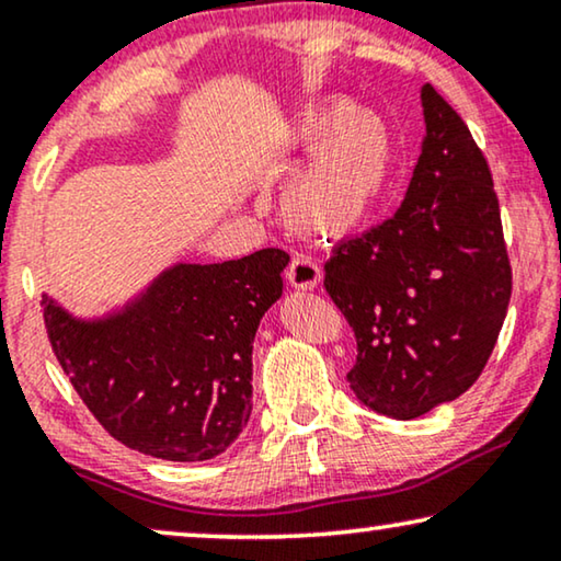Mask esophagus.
<instances>
[{
    "label": "esophagus",
    "instance_id": "obj_1",
    "mask_svg": "<svg viewBox=\"0 0 561 561\" xmlns=\"http://www.w3.org/2000/svg\"><path fill=\"white\" fill-rule=\"evenodd\" d=\"M287 282L295 289H314L322 282V270L312 256H295L287 270Z\"/></svg>",
    "mask_w": 561,
    "mask_h": 561
}]
</instances>
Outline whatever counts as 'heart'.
I'll return each mask as SVG.
<instances>
[{"label": "heart", "mask_w": 561, "mask_h": 561, "mask_svg": "<svg viewBox=\"0 0 561 561\" xmlns=\"http://www.w3.org/2000/svg\"><path fill=\"white\" fill-rule=\"evenodd\" d=\"M289 139L310 152L282 191L289 220L325 239H343L366 224L393 168V137L383 116L328 99L297 116Z\"/></svg>", "instance_id": "obj_1"}]
</instances>
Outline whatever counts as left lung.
<instances>
[{
	"mask_svg": "<svg viewBox=\"0 0 561 561\" xmlns=\"http://www.w3.org/2000/svg\"><path fill=\"white\" fill-rule=\"evenodd\" d=\"M422 108V154L399 210L325 264L328 295L358 343L351 389L393 420H416L478 381L511 299L485 157L432 85Z\"/></svg>",
	"mask_w": 561,
	"mask_h": 561,
	"instance_id": "8db88e82",
	"label": "left lung"
}]
</instances>
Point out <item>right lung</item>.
Wrapping results in <instances>:
<instances>
[{"mask_svg": "<svg viewBox=\"0 0 561 561\" xmlns=\"http://www.w3.org/2000/svg\"><path fill=\"white\" fill-rule=\"evenodd\" d=\"M287 264L282 249L175 264L104 318H76L43 295L47 337L114 439L160 460H210L251 416L254 335Z\"/></svg>", "mask_w": 561, "mask_h": 561, "instance_id": "right-lung-1", "label": "right lung"}]
</instances>
